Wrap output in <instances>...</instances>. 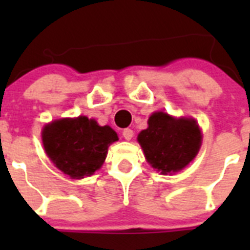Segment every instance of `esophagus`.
Segmentation results:
<instances>
[{
	"label": "esophagus",
	"mask_w": 250,
	"mask_h": 250,
	"mask_svg": "<svg viewBox=\"0 0 250 250\" xmlns=\"http://www.w3.org/2000/svg\"><path fill=\"white\" fill-rule=\"evenodd\" d=\"M123 136H124V139H126V140H131L132 136H134V131H132L131 129H124Z\"/></svg>",
	"instance_id": "esophagus-1"
}]
</instances>
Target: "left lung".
Here are the masks:
<instances>
[{"instance_id":"8db88e82","label":"left lung","mask_w":250,"mask_h":250,"mask_svg":"<svg viewBox=\"0 0 250 250\" xmlns=\"http://www.w3.org/2000/svg\"><path fill=\"white\" fill-rule=\"evenodd\" d=\"M149 127L138 140L146 160L161 174L176 173L196 156L202 144V132L193 119L171 118L165 112L150 116Z\"/></svg>"}]
</instances>
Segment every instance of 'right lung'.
Segmentation results:
<instances>
[{"mask_svg":"<svg viewBox=\"0 0 250 250\" xmlns=\"http://www.w3.org/2000/svg\"><path fill=\"white\" fill-rule=\"evenodd\" d=\"M118 140L110 126H99L86 116L61 119L46 125L42 143L51 161L72 179L89 176L100 169L107 147Z\"/></svg>","mask_w":250,"mask_h":250,"instance_id":"1","label":"right lung"}]
</instances>
